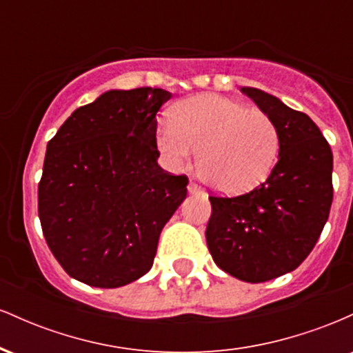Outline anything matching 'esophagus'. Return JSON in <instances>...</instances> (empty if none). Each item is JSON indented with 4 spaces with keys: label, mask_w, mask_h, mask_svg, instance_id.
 <instances>
[{
    "label": "esophagus",
    "mask_w": 353,
    "mask_h": 353,
    "mask_svg": "<svg viewBox=\"0 0 353 353\" xmlns=\"http://www.w3.org/2000/svg\"><path fill=\"white\" fill-rule=\"evenodd\" d=\"M188 190H189L190 194H201V188L196 184V182H189Z\"/></svg>",
    "instance_id": "obj_1"
}]
</instances>
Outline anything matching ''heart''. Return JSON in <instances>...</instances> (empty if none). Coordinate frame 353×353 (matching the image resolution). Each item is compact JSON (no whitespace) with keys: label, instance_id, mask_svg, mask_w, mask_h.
Returning a JSON list of instances; mask_svg holds the SVG:
<instances>
[{"label":"heart","instance_id":"obj_1","mask_svg":"<svg viewBox=\"0 0 353 353\" xmlns=\"http://www.w3.org/2000/svg\"><path fill=\"white\" fill-rule=\"evenodd\" d=\"M156 145L171 168L192 159L210 189L242 194L257 188L279 156V129L261 109H249L219 94L184 99L172 111V123L157 125Z\"/></svg>","mask_w":353,"mask_h":353}]
</instances>
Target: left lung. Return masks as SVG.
<instances>
[{
  "label": "left lung",
  "mask_w": 353,
  "mask_h": 353,
  "mask_svg": "<svg viewBox=\"0 0 353 353\" xmlns=\"http://www.w3.org/2000/svg\"><path fill=\"white\" fill-rule=\"evenodd\" d=\"M242 92L277 125L279 159L267 181L250 192L209 197L205 241L217 267L259 283L292 272L317 244L334 197V156L309 116L261 89Z\"/></svg>",
  "instance_id": "8db88e82"
}]
</instances>
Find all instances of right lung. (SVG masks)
<instances>
[{"label": "right lung", "mask_w": 353, "mask_h": 353, "mask_svg": "<svg viewBox=\"0 0 353 353\" xmlns=\"http://www.w3.org/2000/svg\"><path fill=\"white\" fill-rule=\"evenodd\" d=\"M171 92L112 89L76 109L48 143L38 214L48 247L76 281L116 289L151 270L185 176L157 164L156 114Z\"/></svg>", "instance_id": "add662e5"}]
</instances>
